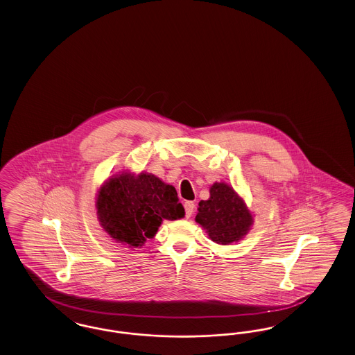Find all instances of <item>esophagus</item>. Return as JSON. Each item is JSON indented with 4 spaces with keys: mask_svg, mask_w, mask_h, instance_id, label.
Here are the masks:
<instances>
[{
    "mask_svg": "<svg viewBox=\"0 0 355 355\" xmlns=\"http://www.w3.org/2000/svg\"><path fill=\"white\" fill-rule=\"evenodd\" d=\"M184 206H185V217L186 218H190L193 216V213H194L196 205H194V202H191V201H186Z\"/></svg>",
    "mask_w": 355,
    "mask_h": 355,
    "instance_id": "esophagus-1",
    "label": "esophagus"
}]
</instances>
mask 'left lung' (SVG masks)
<instances>
[{
	"instance_id": "left-lung-1",
	"label": "left lung",
	"mask_w": 355,
	"mask_h": 355,
	"mask_svg": "<svg viewBox=\"0 0 355 355\" xmlns=\"http://www.w3.org/2000/svg\"><path fill=\"white\" fill-rule=\"evenodd\" d=\"M196 222L209 238L220 245H230L246 236L253 225V216L233 187L216 182L210 187V198L198 203Z\"/></svg>"
}]
</instances>
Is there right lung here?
I'll return each instance as SVG.
<instances>
[{
	"mask_svg": "<svg viewBox=\"0 0 355 355\" xmlns=\"http://www.w3.org/2000/svg\"><path fill=\"white\" fill-rule=\"evenodd\" d=\"M96 207L102 229L129 248H141L155 236L162 220L185 217L174 186L149 173L113 175L100 187Z\"/></svg>",
	"mask_w": 355,
	"mask_h": 355,
	"instance_id": "right-lung-1",
	"label": "right lung"
}]
</instances>
